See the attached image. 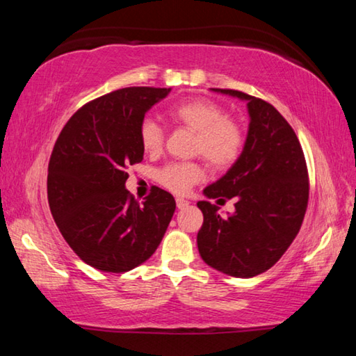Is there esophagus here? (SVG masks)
Masks as SVG:
<instances>
[{
  "instance_id": "obj_1",
  "label": "esophagus",
  "mask_w": 356,
  "mask_h": 356,
  "mask_svg": "<svg viewBox=\"0 0 356 356\" xmlns=\"http://www.w3.org/2000/svg\"><path fill=\"white\" fill-rule=\"evenodd\" d=\"M176 204H177V209H185V207H188L190 202L186 201V200H184V197H177Z\"/></svg>"
}]
</instances>
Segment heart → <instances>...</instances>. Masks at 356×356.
<instances>
[{
  "label": "heart",
  "instance_id": "obj_1",
  "mask_svg": "<svg viewBox=\"0 0 356 356\" xmlns=\"http://www.w3.org/2000/svg\"><path fill=\"white\" fill-rule=\"evenodd\" d=\"M174 124L195 131L193 155H201L216 171L231 168L240 159L245 143V129L236 119L227 118L222 106L209 99H190L179 102L168 110ZM140 143L146 154L155 155L163 149L165 130L152 118L143 119ZM204 179L200 161H174L156 172V180L176 195H185L193 185Z\"/></svg>",
  "mask_w": 356,
  "mask_h": 356
}]
</instances>
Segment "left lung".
Wrapping results in <instances>:
<instances>
[{
  "label": "left lung",
  "instance_id": "8db88e82",
  "mask_svg": "<svg viewBox=\"0 0 356 356\" xmlns=\"http://www.w3.org/2000/svg\"><path fill=\"white\" fill-rule=\"evenodd\" d=\"M248 102L250 130L234 166L204 193L218 204L236 200V212L200 201L204 222L197 248L220 272L251 278L272 268L297 237L309 200L305 154L291 124L273 105L236 89H215Z\"/></svg>",
  "mask_w": 356,
  "mask_h": 356
}]
</instances>
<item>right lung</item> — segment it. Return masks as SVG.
<instances>
[{
  "mask_svg": "<svg viewBox=\"0 0 356 356\" xmlns=\"http://www.w3.org/2000/svg\"><path fill=\"white\" fill-rule=\"evenodd\" d=\"M171 89L134 86L83 105L53 147L47 196L59 232L76 256L102 272L124 273L154 254L176 210L171 193L152 186L144 202L125 190L143 161L144 114Z\"/></svg>",
  "mask_w": 356,
  "mask_h": 356,
  "instance_id": "1",
  "label": "right lung"
}]
</instances>
